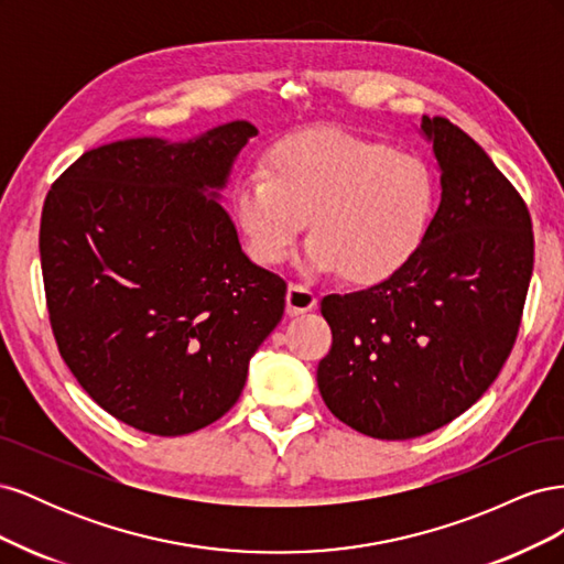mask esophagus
I'll return each instance as SVG.
<instances>
[{
    "label": "esophagus",
    "mask_w": 564,
    "mask_h": 564,
    "mask_svg": "<svg viewBox=\"0 0 564 564\" xmlns=\"http://www.w3.org/2000/svg\"><path fill=\"white\" fill-rule=\"evenodd\" d=\"M317 305V296L311 292L308 286L303 284H289L286 289V313L296 317V315H303L313 311Z\"/></svg>",
    "instance_id": "obj_1"
}]
</instances>
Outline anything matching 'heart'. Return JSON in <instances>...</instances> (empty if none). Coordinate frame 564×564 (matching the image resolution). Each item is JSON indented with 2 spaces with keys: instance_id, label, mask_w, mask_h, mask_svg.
<instances>
[{
  "instance_id": "b5f03b06",
  "label": "heart",
  "mask_w": 564,
  "mask_h": 564,
  "mask_svg": "<svg viewBox=\"0 0 564 564\" xmlns=\"http://www.w3.org/2000/svg\"><path fill=\"white\" fill-rule=\"evenodd\" d=\"M435 202V176L419 155L334 127L284 135L268 150L265 172H247L232 187L256 263H284L311 220L303 270L357 284L386 282L414 259Z\"/></svg>"
}]
</instances>
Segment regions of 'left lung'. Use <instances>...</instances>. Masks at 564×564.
<instances>
[{
    "label": "left lung",
    "mask_w": 564,
    "mask_h": 564,
    "mask_svg": "<svg viewBox=\"0 0 564 564\" xmlns=\"http://www.w3.org/2000/svg\"><path fill=\"white\" fill-rule=\"evenodd\" d=\"M442 199L419 253L365 292L329 294L332 350L317 365L329 412L357 433H433L482 398L518 338L534 268L527 204L445 117L421 119Z\"/></svg>",
    "instance_id": "1"
}]
</instances>
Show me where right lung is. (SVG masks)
Segmentation results:
<instances>
[{"instance_id":"right-lung-1","label":"right lung","mask_w":564,"mask_h":564,"mask_svg":"<svg viewBox=\"0 0 564 564\" xmlns=\"http://www.w3.org/2000/svg\"><path fill=\"white\" fill-rule=\"evenodd\" d=\"M256 127L94 148L51 185L40 256L61 357L122 423L176 437L240 400L286 284L253 265L216 202Z\"/></svg>"}]
</instances>
